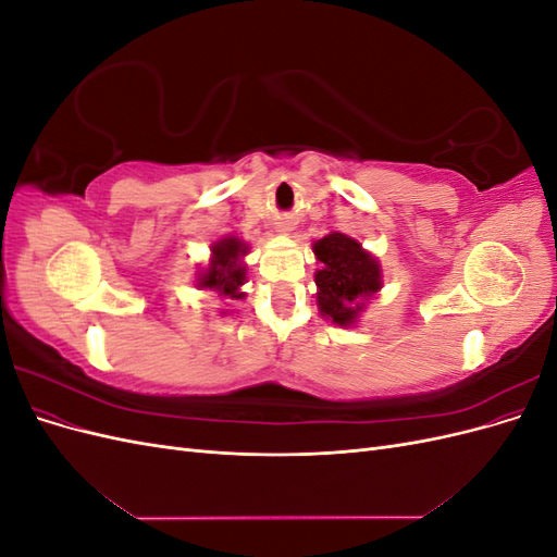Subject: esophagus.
I'll return each mask as SVG.
<instances>
[{"instance_id":"34e87169","label":"esophagus","mask_w":557,"mask_h":557,"mask_svg":"<svg viewBox=\"0 0 557 557\" xmlns=\"http://www.w3.org/2000/svg\"><path fill=\"white\" fill-rule=\"evenodd\" d=\"M288 230H290L288 225H281V232H288Z\"/></svg>"}]
</instances>
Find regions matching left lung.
<instances>
[{"mask_svg":"<svg viewBox=\"0 0 557 557\" xmlns=\"http://www.w3.org/2000/svg\"><path fill=\"white\" fill-rule=\"evenodd\" d=\"M323 269L315 274L318 307L336 325H350L362 309V297H372L381 288V269L376 260L356 239L346 234H327L313 246Z\"/></svg>","mask_w":557,"mask_h":557,"instance_id":"obj_1","label":"left lung"}]
</instances>
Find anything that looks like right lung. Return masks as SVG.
Listing matches in <instances>:
<instances>
[{
    "label": "right lung",
    "instance_id": "right-lung-1",
    "mask_svg": "<svg viewBox=\"0 0 557 557\" xmlns=\"http://www.w3.org/2000/svg\"><path fill=\"white\" fill-rule=\"evenodd\" d=\"M246 252V246L239 239H223L213 246L211 267L199 278V288H215L221 295H230L232 299H242L239 285L246 281V267L239 258Z\"/></svg>",
    "mask_w": 557,
    "mask_h": 557
}]
</instances>
